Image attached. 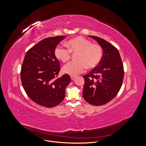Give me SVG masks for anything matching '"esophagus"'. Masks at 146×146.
<instances>
[{"mask_svg": "<svg viewBox=\"0 0 146 146\" xmlns=\"http://www.w3.org/2000/svg\"><path fill=\"white\" fill-rule=\"evenodd\" d=\"M70 79H71L72 80H74L76 79V76H70Z\"/></svg>", "mask_w": 146, "mask_h": 146, "instance_id": "obj_1", "label": "esophagus"}]
</instances>
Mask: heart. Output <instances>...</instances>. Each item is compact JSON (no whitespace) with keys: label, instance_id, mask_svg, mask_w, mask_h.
<instances>
[{"label":"heart","instance_id":"obj_1","mask_svg":"<svg viewBox=\"0 0 146 146\" xmlns=\"http://www.w3.org/2000/svg\"><path fill=\"white\" fill-rule=\"evenodd\" d=\"M67 49L58 45L54 51L56 58L63 63L69 61L72 54H77V61L70 62L62 68L63 72L71 76L83 72L86 68L93 69L102 61L103 49L97 44H92L90 40L83 36L73 38L66 42Z\"/></svg>","mask_w":146,"mask_h":146}]
</instances>
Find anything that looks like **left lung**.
Masks as SVG:
<instances>
[{"label":"left lung","mask_w":146,"mask_h":146,"mask_svg":"<svg viewBox=\"0 0 146 146\" xmlns=\"http://www.w3.org/2000/svg\"><path fill=\"white\" fill-rule=\"evenodd\" d=\"M103 49V57L97 67L83 77V96L92 105L106 104L116 96L122 85L124 67L118 49L100 37L89 35Z\"/></svg>","instance_id":"obj_1"}]
</instances>
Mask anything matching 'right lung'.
<instances>
[{
	"instance_id": "right-lung-1",
	"label": "right lung",
	"mask_w": 146,
	"mask_h": 146,
	"mask_svg": "<svg viewBox=\"0 0 146 146\" xmlns=\"http://www.w3.org/2000/svg\"><path fill=\"white\" fill-rule=\"evenodd\" d=\"M66 36L45 38L27 52L21 67V82L26 93L33 101L51 108L65 97V89L70 82V76H57L60 64L54 54L59 42Z\"/></svg>"
}]
</instances>
